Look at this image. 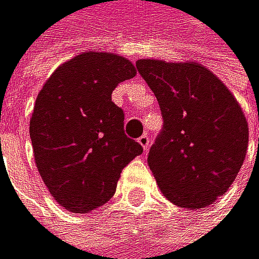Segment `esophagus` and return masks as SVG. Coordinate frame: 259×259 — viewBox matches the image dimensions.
<instances>
[{
	"mask_svg": "<svg viewBox=\"0 0 259 259\" xmlns=\"http://www.w3.org/2000/svg\"><path fill=\"white\" fill-rule=\"evenodd\" d=\"M138 143L142 145L143 151H148V148H149V137L148 135H142L140 138H138Z\"/></svg>",
	"mask_w": 259,
	"mask_h": 259,
	"instance_id": "34e87169",
	"label": "esophagus"
}]
</instances>
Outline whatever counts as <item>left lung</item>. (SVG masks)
<instances>
[{"label": "left lung", "instance_id": "left-lung-1", "mask_svg": "<svg viewBox=\"0 0 259 259\" xmlns=\"http://www.w3.org/2000/svg\"><path fill=\"white\" fill-rule=\"evenodd\" d=\"M135 65L164 117V131L148 154L161 193L178 207H208L229 189L245 161L244 111L200 63L140 59Z\"/></svg>", "mask_w": 259, "mask_h": 259}]
</instances>
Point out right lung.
I'll return each mask as SVG.
<instances>
[{"instance_id":"obj_1","label":"right lung","mask_w":259,"mask_h":259,"mask_svg":"<svg viewBox=\"0 0 259 259\" xmlns=\"http://www.w3.org/2000/svg\"><path fill=\"white\" fill-rule=\"evenodd\" d=\"M137 74L113 52H82L62 63L36 97L30 119L34 162L49 193L73 213L110 200L122 168L143 153L124 134L114 87Z\"/></svg>"}]
</instances>
